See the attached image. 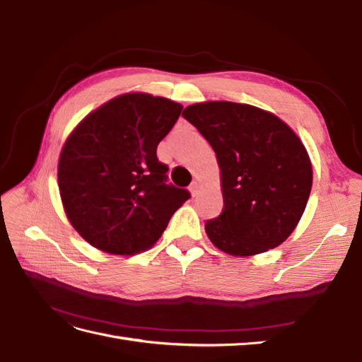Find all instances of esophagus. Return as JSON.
I'll return each instance as SVG.
<instances>
[{
    "mask_svg": "<svg viewBox=\"0 0 362 362\" xmlns=\"http://www.w3.org/2000/svg\"><path fill=\"white\" fill-rule=\"evenodd\" d=\"M190 192H192V194L193 196H196V194H198V192H199V182L198 181H193L192 184H190Z\"/></svg>",
    "mask_w": 362,
    "mask_h": 362,
    "instance_id": "obj_1",
    "label": "esophagus"
}]
</instances>
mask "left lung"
Masks as SVG:
<instances>
[{
  "instance_id": "1",
  "label": "left lung",
  "mask_w": 362,
  "mask_h": 362,
  "mask_svg": "<svg viewBox=\"0 0 362 362\" xmlns=\"http://www.w3.org/2000/svg\"><path fill=\"white\" fill-rule=\"evenodd\" d=\"M182 116L211 145L221 168L223 211L205 223L213 245L249 257L286 242L313 185L299 137L275 115L247 104H194Z\"/></svg>"
}]
</instances>
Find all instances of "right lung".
<instances>
[{
	"instance_id": "right-lung-1",
	"label": "right lung",
	"mask_w": 362,
	"mask_h": 362,
	"mask_svg": "<svg viewBox=\"0 0 362 362\" xmlns=\"http://www.w3.org/2000/svg\"><path fill=\"white\" fill-rule=\"evenodd\" d=\"M182 105L127 93L87 116L64 144L59 189L72 226L92 246L115 255L146 250L190 198L168 184L157 146Z\"/></svg>"
}]
</instances>
